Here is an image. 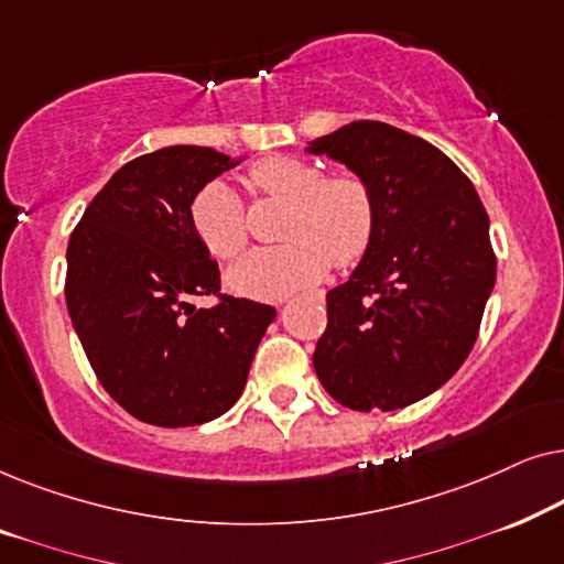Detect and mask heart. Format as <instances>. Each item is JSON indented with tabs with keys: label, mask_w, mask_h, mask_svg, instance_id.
Here are the masks:
<instances>
[{
	"label": "heart",
	"mask_w": 564,
	"mask_h": 564,
	"mask_svg": "<svg viewBox=\"0 0 564 564\" xmlns=\"http://www.w3.org/2000/svg\"><path fill=\"white\" fill-rule=\"evenodd\" d=\"M249 180L264 195L284 199L280 246L246 253L228 272L230 290L282 300L336 269H349L369 251L377 228L375 192L359 174H323L313 161L272 156L251 166ZM189 226L213 257L234 259L249 241L246 207L234 187L213 180L189 199Z\"/></svg>",
	"instance_id": "1"
}]
</instances>
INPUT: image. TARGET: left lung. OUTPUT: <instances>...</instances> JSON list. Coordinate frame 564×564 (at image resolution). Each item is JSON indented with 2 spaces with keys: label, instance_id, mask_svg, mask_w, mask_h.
I'll list each match as a JSON object with an SVG mask.
<instances>
[{
  "label": "left lung",
  "instance_id": "8db88e82",
  "mask_svg": "<svg viewBox=\"0 0 564 564\" xmlns=\"http://www.w3.org/2000/svg\"><path fill=\"white\" fill-rule=\"evenodd\" d=\"M375 192L377 228L349 282L326 295L315 375L351 411H395L431 395L475 346L496 284L488 213L454 161L388 122L315 138Z\"/></svg>",
  "mask_w": 564,
  "mask_h": 564
}]
</instances>
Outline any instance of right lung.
Wrapping results in <instances>:
<instances>
[{"mask_svg":"<svg viewBox=\"0 0 564 564\" xmlns=\"http://www.w3.org/2000/svg\"><path fill=\"white\" fill-rule=\"evenodd\" d=\"M205 145L143 153L112 174L66 249V307L97 380L151 426L218 419L241 398L276 311L220 295V272L189 226V199L236 166ZM210 294L196 311L192 296Z\"/></svg>","mask_w":564,"mask_h":564,"instance_id":"add662e5","label":"right lung"}]
</instances>
